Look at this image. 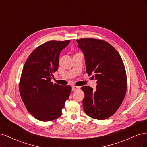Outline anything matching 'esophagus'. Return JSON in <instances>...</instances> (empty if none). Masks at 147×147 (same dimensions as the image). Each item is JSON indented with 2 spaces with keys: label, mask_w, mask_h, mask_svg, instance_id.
I'll return each mask as SVG.
<instances>
[{
  "label": "esophagus",
  "mask_w": 147,
  "mask_h": 147,
  "mask_svg": "<svg viewBox=\"0 0 147 147\" xmlns=\"http://www.w3.org/2000/svg\"><path fill=\"white\" fill-rule=\"evenodd\" d=\"M80 88L79 86H72V91H78L80 90Z\"/></svg>",
  "instance_id": "esophagus-1"
}]
</instances>
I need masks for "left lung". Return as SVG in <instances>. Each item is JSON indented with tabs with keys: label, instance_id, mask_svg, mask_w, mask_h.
<instances>
[{
	"label": "left lung",
	"instance_id": "left-lung-1",
	"mask_svg": "<svg viewBox=\"0 0 147 147\" xmlns=\"http://www.w3.org/2000/svg\"><path fill=\"white\" fill-rule=\"evenodd\" d=\"M83 52L86 73L97 80L96 90L81 88L84 93L83 106L88 116L105 119L113 115L126 95V70L119 53L109 43L94 38L76 40Z\"/></svg>",
	"mask_w": 147,
	"mask_h": 147
}]
</instances>
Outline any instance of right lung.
<instances>
[{"instance_id": "right-lung-1", "label": "right lung", "mask_w": 147, "mask_h": 147, "mask_svg": "<svg viewBox=\"0 0 147 147\" xmlns=\"http://www.w3.org/2000/svg\"><path fill=\"white\" fill-rule=\"evenodd\" d=\"M70 40L49 41L40 45L26 60L20 92L28 112L40 121H48L62 115L72 88L53 84V73L58 69L59 55Z\"/></svg>"}]
</instances>
